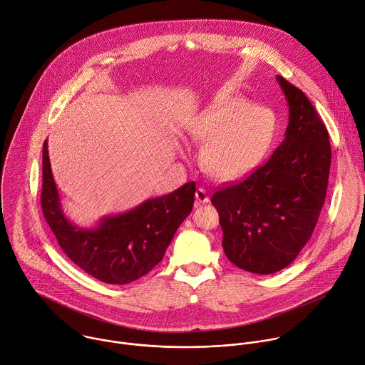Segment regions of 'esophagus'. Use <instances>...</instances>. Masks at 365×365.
<instances>
[{"mask_svg":"<svg viewBox=\"0 0 365 365\" xmlns=\"http://www.w3.org/2000/svg\"><path fill=\"white\" fill-rule=\"evenodd\" d=\"M195 200H197V202H200V204H205V202L210 201V197H208V194H207V191H205L204 188H198V190L195 191Z\"/></svg>","mask_w":365,"mask_h":365,"instance_id":"esophagus-1","label":"esophagus"}]
</instances>
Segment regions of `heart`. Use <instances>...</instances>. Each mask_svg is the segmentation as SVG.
Listing matches in <instances>:
<instances>
[{
	"label": "heart",
	"instance_id": "obj_1",
	"mask_svg": "<svg viewBox=\"0 0 365 365\" xmlns=\"http://www.w3.org/2000/svg\"><path fill=\"white\" fill-rule=\"evenodd\" d=\"M277 117L245 98L220 100L198 113L188 124L190 138L204 144L202 170L217 181L241 178L267 157L275 134Z\"/></svg>",
	"mask_w": 365,
	"mask_h": 365
}]
</instances>
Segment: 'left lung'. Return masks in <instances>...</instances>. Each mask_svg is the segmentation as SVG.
Wrapping results in <instances>:
<instances>
[{"label": "left lung", "instance_id": "left-lung-1", "mask_svg": "<svg viewBox=\"0 0 365 365\" xmlns=\"http://www.w3.org/2000/svg\"><path fill=\"white\" fill-rule=\"evenodd\" d=\"M277 81L289 111L284 141L264 165L211 198L227 258L254 274L285 268L308 242L331 164L328 131L315 108L299 88L279 76Z\"/></svg>", "mask_w": 365, "mask_h": 365}]
</instances>
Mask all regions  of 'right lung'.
<instances>
[{
    "label": "right lung",
    "instance_id": "add662e5",
    "mask_svg": "<svg viewBox=\"0 0 365 365\" xmlns=\"http://www.w3.org/2000/svg\"><path fill=\"white\" fill-rule=\"evenodd\" d=\"M195 182L101 218L94 228L73 224L61 208L47 140L43 147V214L67 257L107 284H128L148 274L164 257L177 228L192 210Z\"/></svg>",
    "mask_w": 365,
    "mask_h": 365
}]
</instances>
